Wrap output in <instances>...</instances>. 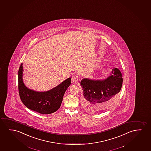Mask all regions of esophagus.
Listing matches in <instances>:
<instances>
[{
	"instance_id": "34e87169",
	"label": "esophagus",
	"mask_w": 151,
	"mask_h": 151,
	"mask_svg": "<svg viewBox=\"0 0 151 151\" xmlns=\"http://www.w3.org/2000/svg\"><path fill=\"white\" fill-rule=\"evenodd\" d=\"M78 76L77 74H74L73 75L72 78V81L74 83H77L78 81Z\"/></svg>"
}]
</instances>
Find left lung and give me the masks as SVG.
<instances>
[{
    "label": "left lung",
    "mask_w": 151,
    "mask_h": 151,
    "mask_svg": "<svg viewBox=\"0 0 151 151\" xmlns=\"http://www.w3.org/2000/svg\"><path fill=\"white\" fill-rule=\"evenodd\" d=\"M110 76L104 80H81L82 105L87 112L95 113L111 107L116 102L122 88V75L118 68L112 70Z\"/></svg>",
    "instance_id": "obj_1"
}]
</instances>
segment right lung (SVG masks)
<instances>
[{
	"label": "right lung",
	"mask_w": 151,
	"mask_h": 151,
	"mask_svg": "<svg viewBox=\"0 0 151 151\" xmlns=\"http://www.w3.org/2000/svg\"><path fill=\"white\" fill-rule=\"evenodd\" d=\"M23 64L19 70V92L23 103L29 109L41 114H50L60 107L64 93L71 83L68 78L58 86L46 92H37L29 89L23 83Z\"/></svg>",
	"instance_id": "1"
}]
</instances>
